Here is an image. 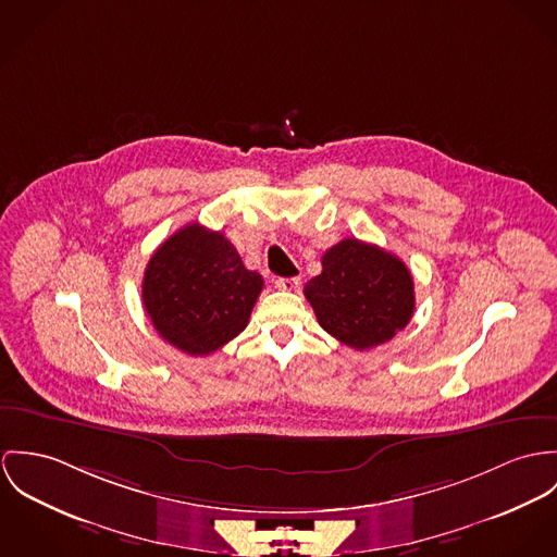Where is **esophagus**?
<instances>
[{"label":"esophagus","mask_w":557,"mask_h":557,"mask_svg":"<svg viewBox=\"0 0 557 557\" xmlns=\"http://www.w3.org/2000/svg\"><path fill=\"white\" fill-rule=\"evenodd\" d=\"M273 284H275L277 290H288V293H293V290H297V288L301 286V280H299V277H277Z\"/></svg>","instance_id":"34e87169"}]
</instances>
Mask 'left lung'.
Wrapping results in <instances>:
<instances>
[{
    "mask_svg": "<svg viewBox=\"0 0 557 557\" xmlns=\"http://www.w3.org/2000/svg\"><path fill=\"white\" fill-rule=\"evenodd\" d=\"M304 293L320 326L355 350L393 339L414 313L408 267L395 253L352 237L324 251L322 273Z\"/></svg>",
    "mask_w": 557,
    "mask_h": 557,
    "instance_id": "8db88e82",
    "label": "left lung"
}]
</instances>
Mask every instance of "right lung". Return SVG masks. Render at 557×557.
<instances>
[{
	"instance_id": "right-lung-1",
	"label": "right lung",
	"mask_w": 557,
	"mask_h": 557,
	"mask_svg": "<svg viewBox=\"0 0 557 557\" xmlns=\"http://www.w3.org/2000/svg\"><path fill=\"white\" fill-rule=\"evenodd\" d=\"M260 290V273L246 269L235 246L194 222L153 251L143 306L162 339L205 357L248 326Z\"/></svg>"
}]
</instances>
